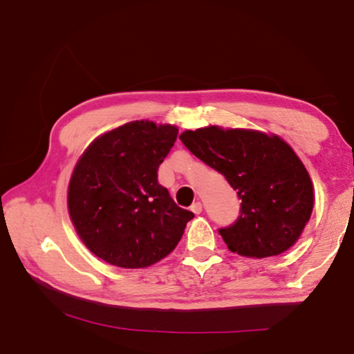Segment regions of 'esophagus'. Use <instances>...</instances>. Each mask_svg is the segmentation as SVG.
Here are the masks:
<instances>
[{"instance_id":"esophagus-1","label":"esophagus","mask_w":354,"mask_h":354,"mask_svg":"<svg viewBox=\"0 0 354 354\" xmlns=\"http://www.w3.org/2000/svg\"><path fill=\"white\" fill-rule=\"evenodd\" d=\"M190 209H192V212H193L194 214H201V213H202V204H201L199 201L194 202V204L190 207Z\"/></svg>"}]
</instances>
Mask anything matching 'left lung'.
<instances>
[{
  "mask_svg": "<svg viewBox=\"0 0 354 354\" xmlns=\"http://www.w3.org/2000/svg\"><path fill=\"white\" fill-rule=\"evenodd\" d=\"M179 140L225 176L242 201L237 221L219 232L231 252L265 259L297 243L313 209V184L301 160L277 135L219 126Z\"/></svg>",
  "mask_w": 354,
  "mask_h": 354,
  "instance_id": "1",
  "label": "left lung"
}]
</instances>
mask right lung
<instances>
[{"label":"right lung","instance_id":"right-lung-1","mask_svg":"<svg viewBox=\"0 0 354 354\" xmlns=\"http://www.w3.org/2000/svg\"><path fill=\"white\" fill-rule=\"evenodd\" d=\"M178 127L137 120L88 146L68 185V213L97 257L126 269L147 268L175 250L194 214L158 183V167Z\"/></svg>","mask_w":354,"mask_h":354}]
</instances>
